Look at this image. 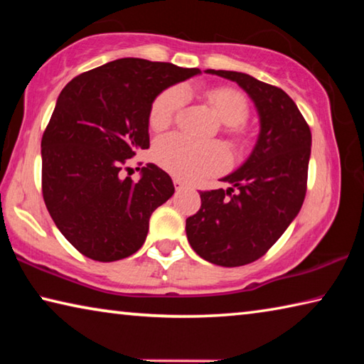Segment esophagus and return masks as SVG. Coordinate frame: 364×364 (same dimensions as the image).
I'll list each match as a JSON object with an SVG mask.
<instances>
[{
  "label": "esophagus",
  "instance_id": "obj_1",
  "mask_svg": "<svg viewBox=\"0 0 364 364\" xmlns=\"http://www.w3.org/2000/svg\"><path fill=\"white\" fill-rule=\"evenodd\" d=\"M173 184H175V188H176L178 191L186 186V183H184V181L181 180V178H173Z\"/></svg>",
  "mask_w": 364,
  "mask_h": 364
}]
</instances>
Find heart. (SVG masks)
I'll list each match as a JSON object with an SVG mask.
<instances>
[{"mask_svg": "<svg viewBox=\"0 0 364 364\" xmlns=\"http://www.w3.org/2000/svg\"><path fill=\"white\" fill-rule=\"evenodd\" d=\"M207 100L221 123L226 125V133L234 143H242L245 133L241 123L249 115L245 97L236 90L220 86L208 91ZM183 102L184 93L178 86L162 91L149 109V125L152 130L162 132L168 128L181 110ZM154 159L160 167L184 180H199L218 173L230 162V156L223 144L197 143L181 134L160 138L154 146Z\"/></svg>", "mask_w": 364, "mask_h": 364, "instance_id": "b5f03b06", "label": "heart"}]
</instances>
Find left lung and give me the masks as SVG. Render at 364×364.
Here are the masks:
<instances>
[{"instance_id": "8db88e82", "label": "left lung", "mask_w": 364, "mask_h": 364, "mask_svg": "<svg viewBox=\"0 0 364 364\" xmlns=\"http://www.w3.org/2000/svg\"><path fill=\"white\" fill-rule=\"evenodd\" d=\"M205 72L236 82L250 96L260 117V134L249 159L221 178L231 188L200 191V208L186 220V236L204 260L242 267L267 254L299 215L306 193L311 132L278 86L242 72Z\"/></svg>"}]
</instances>
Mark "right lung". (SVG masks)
Instances as JSON below:
<instances>
[{
	"label": "right lung",
	"instance_id": "add662e5",
	"mask_svg": "<svg viewBox=\"0 0 364 364\" xmlns=\"http://www.w3.org/2000/svg\"><path fill=\"white\" fill-rule=\"evenodd\" d=\"M197 73L123 58L80 73L60 91L41 138V189L53 221L80 254L115 262L144 244L151 215L173 196V181L154 164L136 183L122 168L149 147L154 100Z\"/></svg>",
	"mask_w": 364,
	"mask_h": 364
}]
</instances>
